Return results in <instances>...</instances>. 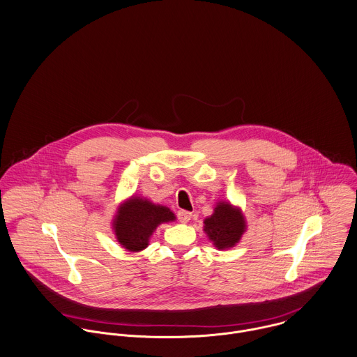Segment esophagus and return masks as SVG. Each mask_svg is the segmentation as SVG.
Returning <instances> with one entry per match:
<instances>
[{
	"instance_id": "esophagus-1",
	"label": "esophagus",
	"mask_w": 357,
	"mask_h": 357,
	"mask_svg": "<svg viewBox=\"0 0 357 357\" xmlns=\"http://www.w3.org/2000/svg\"><path fill=\"white\" fill-rule=\"evenodd\" d=\"M191 213L190 212H187V211H180L178 213H177V218H178V220L181 222V223H188L190 220H191Z\"/></svg>"
}]
</instances>
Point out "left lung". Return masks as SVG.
I'll return each instance as SVG.
<instances>
[{"mask_svg":"<svg viewBox=\"0 0 357 357\" xmlns=\"http://www.w3.org/2000/svg\"><path fill=\"white\" fill-rule=\"evenodd\" d=\"M204 225V231L218 249L233 248L246 230L241 209L223 201L218 202L213 215L206 218Z\"/></svg>","mask_w":357,"mask_h":357,"instance_id":"left-lung-1","label":"left lung"}]
</instances>
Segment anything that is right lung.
<instances>
[{
    "label": "right lung",
    "instance_id": "obj_1",
    "mask_svg": "<svg viewBox=\"0 0 357 357\" xmlns=\"http://www.w3.org/2000/svg\"><path fill=\"white\" fill-rule=\"evenodd\" d=\"M173 220L176 216L169 208L132 195L120 205L112 227L124 249L139 252L148 246L149 238L159 225Z\"/></svg>",
    "mask_w": 357,
    "mask_h": 357
}]
</instances>
